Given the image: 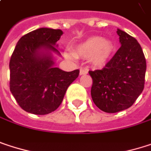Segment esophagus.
Returning <instances> with one entry per match:
<instances>
[{
  "mask_svg": "<svg viewBox=\"0 0 151 151\" xmlns=\"http://www.w3.org/2000/svg\"><path fill=\"white\" fill-rule=\"evenodd\" d=\"M87 73H88V70L87 69L81 68L80 71H79V75H85V74H87Z\"/></svg>",
  "mask_w": 151,
  "mask_h": 151,
  "instance_id": "esophagus-1",
  "label": "esophagus"
}]
</instances>
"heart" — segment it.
Instances as JSON below:
<instances>
[{
    "instance_id": "obj_1",
    "label": "heart",
    "mask_w": 151,
    "mask_h": 151,
    "mask_svg": "<svg viewBox=\"0 0 151 151\" xmlns=\"http://www.w3.org/2000/svg\"><path fill=\"white\" fill-rule=\"evenodd\" d=\"M114 50V45L101 37H91L75 46L74 53L66 50L65 56L74 59L77 57L89 58L90 62L96 67H102L111 58Z\"/></svg>"
}]
</instances>
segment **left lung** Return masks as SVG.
<instances>
[{
    "label": "left lung",
    "mask_w": 151,
    "mask_h": 151,
    "mask_svg": "<svg viewBox=\"0 0 151 151\" xmlns=\"http://www.w3.org/2000/svg\"><path fill=\"white\" fill-rule=\"evenodd\" d=\"M121 47L102 70L90 71L91 95L106 113H117L134 104L144 87L146 60L136 38L117 29Z\"/></svg>",
    "instance_id": "left-lung-1"
}]
</instances>
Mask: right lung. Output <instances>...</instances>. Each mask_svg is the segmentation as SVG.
I'll return each instance as SVG.
<instances>
[{
	"mask_svg": "<svg viewBox=\"0 0 151 151\" xmlns=\"http://www.w3.org/2000/svg\"><path fill=\"white\" fill-rule=\"evenodd\" d=\"M62 35L61 29L40 28L22 37L15 45L9 62V87L28 113L42 115L55 111L79 74V70L55 67L52 53L60 55L57 42Z\"/></svg>",
	"mask_w": 151,
	"mask_h": 151,
	"instance_id": "obj_1",
	"label": "right lung"
}]
</instances>
